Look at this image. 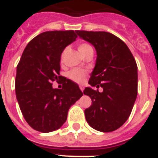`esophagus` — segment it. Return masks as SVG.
Returning a JSON list of instances; mask_svg holds the SVG:
<instances>
[{"mask_svg":"<svg viewBox=\"0 0 158 158\" xmlns=\"http://www.w3.org/2000/svg\"><path fill=\"white\" fill-rule=\"evenodd\" d=\"M80 89L83 92V90H84V86L83 85H80Z\"/></svg>","mask_w":158,"mask_h":158,"instance_id":"esophagus-1","label":"esophagus"}]
</instances>
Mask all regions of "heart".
<instances>
[{
  "mask_svg": "<svg viewBox=\"0 0 158 158\" xmlns=\"http://www.w3.org/2000/svg\"><path fill=\"white\" fill-rule=\"evenodd\" d=\"M78 50L81 52V54L82 56H84L87 52L90 50H93V48L91 45H89V44H81L78 45ZM68 48H66L63 51V52L61 54V60H63L64 56L65 55V53L67 52ZM87 75V72L85 70L80 69H72L71 71H69L68 73L67 76L68 77L71 79L72 81H73L74 82H77V83H82L84 81V80L85 79Z\"/></svg>",
  "mask_w": 158,
  "mask_h": 158,
  "instance_id": "heart-1",
  "label": "heart"
}]
</instances>
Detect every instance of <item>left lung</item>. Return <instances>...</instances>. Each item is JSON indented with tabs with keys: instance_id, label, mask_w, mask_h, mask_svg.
I'll return each instance as SVG.
<instances>
[{
	"instance_id": "left-lung-1",
	"label": "left lung",
	"mask_w": 158,
	"mask_h": 158,
	"mask_svg": "<svg viewBox=\"0 0 158 158\" xmlns=\"http://www.w3.org/2000/svg\"><path fill=\"white\" fill-rule=\"evenodd\" d=\"M78 36L89 42L97 52L94 69L84 94L89 96L92 105L85 110L91 127L109 132L127 121L137 96V65L123 41L105 31H77ZM102 87L100 93L92 87Z\"/></svg>"
}]
</instances>
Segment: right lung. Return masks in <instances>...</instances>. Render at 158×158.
I'll use <instances>...</instances> for the list:
<instances>
[{"label":"right lung","mask_w":158,"mask_h":158,"mask_svg":"<svg viewBox=\"0 0 158 158\" xmlns=\"http://www.w3.org/2000/svg\"><path fill=\"white\" fill-rule=\"evenodd\" d=\"M73 31H46L29 42L17 66L15 92L27 123L41 132L56 131L65 123L72 105L83 94L78 85L64 78L62 89L52 83L60 77V56L76 40Z\"/></svg>","instance_id":"1"}]
</instances>
